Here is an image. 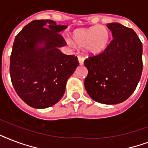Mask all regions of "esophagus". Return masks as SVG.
Instances as JSON below:
<instances>
[{
	"instance_id": "obj_1",
	"label": "esophagus",
	"mask_w": 148,
	"mask_h": 148,
	"mask_svg": "<svg viewBox=\"0 0 148 148\" xmlns=\"http://www.w3.org/2000/svg\"><path fill=\"white\" fill-rule=\"evenodd\" d=\"M78 60H79V62L80 65H82L83 62H84V58L81 56H78Z\"/></svg>"
}]
</instances>
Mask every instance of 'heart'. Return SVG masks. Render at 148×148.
I'll list each match as a JSON object with an SVG mask.
<instances>
[{"mask_svg": "<svg viewBox=\"0 0 148 148\" xmlns=\"http://www.w3.org/2000/svg\"><path fill=\"white\" fill-rule=\"evenodd\" d=\"M70 45L84 47L88 53L99 54L106 49L110 39V32L103 25L76 28L71 33Z\"/></svg>", "mask_w": 148, "mask_h": 148, "instance_id": "heart-1", "label": "heart"}]
</instances>
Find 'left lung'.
<instances>
[{
  "instance_id": "left-lung-1",
  "label": "left lung",
  "mask_w": 148,
  "mask_h": 148,
  "mask_svg": "<svg viewBox=\"0 0 148 148\" xmlns=\"http://www.w3.org/2000/svg\"><path fill=\"white\" fill-rule=\"evenodd\" d=\"M113 39L103 52L84 61L88 69L84 86L93 100L104 104L125 101L134 92L143 69L142 43L130 27L106 25Z\"/></svg>"
}]
</instances>
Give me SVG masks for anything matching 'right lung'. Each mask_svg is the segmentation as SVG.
I'll use <instances>...</instances> for the list:
<instances>
[{
	"instance_id": "right-lung-1",
	"label": "right lung",
	"mask_w": 148,
	"mask_h": 148,
	"mask_svg": "<svg viewBox=\"0 0 148 148\" xmlns=\"http://www.w3.org/2000/svg\"><path fill=\"white\" fill-rule=\"evenodd\" d=\"M66 27L51 20H35L15 37L10 58L11 79L28 106L44 109L59 101L67 80L79 66L76 56L59 50L66 42L58 32Z\"/></svg>"
}]
</instances>
